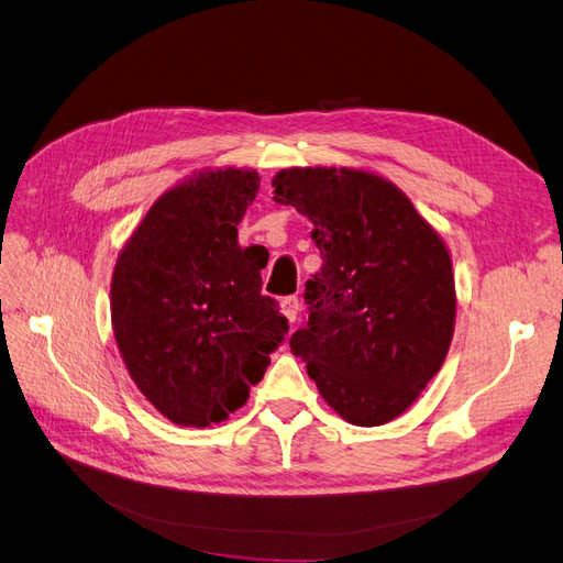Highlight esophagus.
<instances>
[{
    "mask_svg": "<svg viewBox=\"0 0 563 563\" xmlns=\"http://www.w3.org/2000/svg\"><path fill=\"white\" fill-rule=\"evenodd\" d=\"M282 314L288 319V323H294L298 319V310H300V300L296 296H288L282 302Z\"/></svg>",
    "mask_w": 563,
    "mask_h": 563,
    "instance_id": "34e87169",
    "label": "esophagus"
}]
</instances>
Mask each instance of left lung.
Segmentation results:
<instances>
[{
	"label": "left lung",
	"instance_id": "1",
	"mask_svg": "<svg viewBox=\"0 0 563 563\" xmlns=\"http://www.w3.org/2000/svg\"><path fill=\"white\" fill-rule=\"evenodd\" d=\"M275 201L314 225L321 272L291 352L333 411L360 428L399 418L444 364L455 329L449 249L399 187L364 168L291 166Z\"/></svg>",
	"mask_w": 563,
	"mask_h": 563
}]
</instances>
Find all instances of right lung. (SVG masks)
<instances>
[{"label":"right lung","instance_id":"1","mask_svg":"<svg viewBox=\"0 0 563 563\" xmlns=\"http://www.w3.org/2000/svg\"><path fill=\"white\" fill-rule=\"evenodd\" d=\"M255 168H201L152 203L119 251L110 312L131 380L180 428L228 420L288 333L261 294V255L236 242Z\"/></svg>","mask_w":563,"mask_h":563}]
</instances>
